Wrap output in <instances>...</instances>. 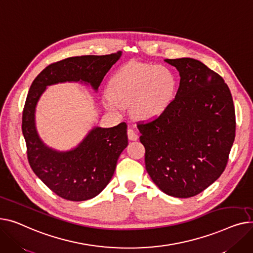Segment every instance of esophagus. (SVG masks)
Returning a JSON list of instances; mask_svg holds the SVG:
<instances>
[{"instance_id": "obj_1", "label": "esophagus", "mask_w": 253, "mask_h": 253, "mask_svg": "<svg viewBox=\"0 0 253 253\" xmlns=\"http://www.w3.org/2000/svg\"><path fill=\"white\" fill-rule=\"evenodd\" d=\"M127 137L130 141H136L139 136H138V132L136 130H133L132 128H128L127 129Z\"/></svg>"}]
</instances>
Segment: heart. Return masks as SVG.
<instances>
[{
  "label": "heart",
  "mask_w": 253,
  "mask_h": 253,
  "mask_svg": "<svg viewBox=\"0 0 253 253\" xmlns=\"http://www.w3.org/2000/svg\"><path fill=\"white\" fill-rule=\"evenodd\" d=\"M174 86L173 74L167 67L131 63L118 69L110 78L104 103L113 113L129 105L133 116L150 120L167 108Z\"/></svg>",
  "instance_id": "1"
}]
</instances>
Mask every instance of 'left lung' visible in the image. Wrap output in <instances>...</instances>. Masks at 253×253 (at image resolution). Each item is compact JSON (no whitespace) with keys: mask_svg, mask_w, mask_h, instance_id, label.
I'll return each instance as SVG.
<instances>
[{"mask_svg":"<svg viewBox=\"0 0 253 253\" xmlns=\"http://www.w3.org/2000/svg\"><path fill=\"white\" fill-rule=\"evenodd\" d=\"M180 73L174 99L156 120L138 125L145 167L166 194L193 197L225 170L235 140V109L222 78L193 58L166 59Z\"/></svg>","mask_w":253,"mask_h":253,"instance_id":"obj_1","label":"left lung"}]
</instances>
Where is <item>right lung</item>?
<instances>
[{
    "label": "right lung",
    "instance_id": "add662e5",
    "mask_svg": "<svg viewBox=\"0 0 253 253\" xmlns=\"http://www.w3.org/2000/svg\"><path fill=\"white\" fill-rule=\"evenodd\" d=\"M123 52L110 55L69 57L50 64L33 82L22 114V132L27 158L34 172L55 194L70 201L97 196L110 182L117 159L127 146V126H94L71 150L58 151L40 138L36 126L37 104L48 85L81 83L95 92Z\"/></svg>",
    "mask_w": 253,
    "mask_h": 253
}]
</instances>
